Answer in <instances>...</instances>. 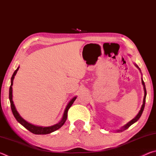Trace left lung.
I'll list each match as a JSON object with an SVG mask.
<instances>
[{
    "mask_svg": "<svg viewBox=\"0 0 156 156\" xmlns=\"http://www.w3.org/2000/svg\"><path fill=\"white\" fill-rule=\"evenodd\" d=\"M136 67L138 68V65H136ZM142 84H143V87H144V99H143V104H142V107H141V109H140V112H139V113H138V115H137L135 118H133V120H131L130 122H129L127 124H126V125H125V126H123L122 127V129H120V130H118V131H125V130H126V129H128L129 126H130L131 125H133V123H135L136 121H138V120H139V118H140V116H141V115H142V112H143V110H144V105H145V101H146V96H147V91H146V87H145V84H144V81H143V80H142Z\"/></svg>",
    "mask_w": 156,
    "mask_h": 156,
    "instance_id": "obj_1",
    "label": "left lung"
}]
</instances>
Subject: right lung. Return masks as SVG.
<instances>
[{"label": "right lung", "mask_w": 156, "mask_h": 156, "mask_svg": "<svg viewBox=\"0 0 156 156\" xmlns=\"http://www.w3.org/2000/svg\"><path fill=\"white\" fill-rule=\"evenodd\" d=\"M18 69H19V67H18L15 70V72L13 73V75L12 76L11 78V85H10L9 87V101H10V105H11V109L12 111L13 115L15 117L16 119L18 121V122L21 124L25 128H26L27 130L30 131L31 133H33L34 134H39V135H41V134H48L50 133H52L55 131L58 130V129H60L61 126L64 125L66 120H67V112L68 110L71 106L73 105V102L75 101V100L76 99V97H74L73 98L70 100V102H69V104L67 105V106L66 107L64 114H63L62 120H60V122H59L56 125H54L51 126H45V127H43V126H35L34 125H31V124L27 122V121H25L23 118L21 117V116L19 115V113H18L17 110L16 109V107L14 106V102L12 100V85H13V80H14V76L16 74V73L18 72Z\"/></svg>", "instance_id": "right-lung-1"}]
</instances>
